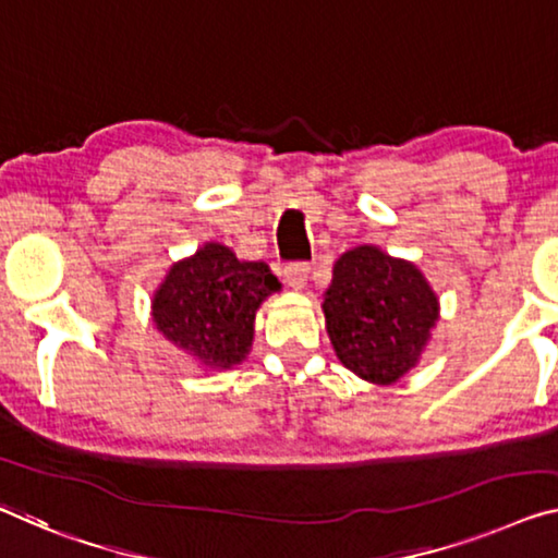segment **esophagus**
Masks as SVG:
<instances>
[{
    "mask_svg": "<svg viewBox=\"0 0 558 558\" xmlns=\"http://www.w3.org/2000/svg\"><path fill=\"white\" fill-rule=\"evenodd\" d=\"M284 281L294 291L306 289V281H308V267H306V264H302V262L287 264V267H284Z\"/></svg>",
    "mask_w": 558,
    "mask_h": 558,
    "instance_id": "obj_1",
    "label": "esophagus"
}]
</instances>
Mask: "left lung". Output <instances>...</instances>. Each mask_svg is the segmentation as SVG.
I'll list each match as a JSON object with an SVG mask.
<instances>
[{
	"instance_id": "obj_1",
	"label": "left lung",
	"mask_w": 558,
	"mask_h": 558,
	"mask_svg": "<svg viewBox=\"0 0 558 558\" xmlns=\"http://www.w3.org/2000/svg\"><path fill=\"white\" fill-rule=\"evenodd\" d=\"M322 306L339 362L379 387L416 366L439 319L424 274L368 244L339 256Z\"/></svg>"
}]
</instances>
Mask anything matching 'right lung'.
I'll list each match as a JSON object with an SVG mask.
<instances>
[{
  "label": "right lung",
  "mask_w": 558,
  "mask_h": 558,
  "mask_svg": "<svg viewBox=\"0 0 558 558\" xmlns=\"http://www.w3.org/2000/svg\"><path fill=\"white\" fill-rule=\"evenodd\" d=\"M281 284L264 262H239L225 244L207 242L177 262L151 302L157 329L209 368L244 362L256 308Z\"/></svg>",
  "instance_id": "right-lung-1"
}]
</instances>
